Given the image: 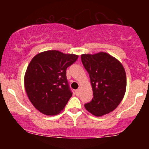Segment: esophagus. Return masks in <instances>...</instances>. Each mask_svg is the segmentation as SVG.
Segmentation results:
<instances>
[{
	"mask_svg": "<svg viewBox=\"0 0 149 149\" xmlns=\"http://www.w3.org/2000/svg\"><path fill=\"white\" fill-rule=\"evenodd\" d=\"M80 89H78V90H76V95H77V96H78V95H80Z\"/></svg>",
	"mask_w": 149,
	"mask_h": 149,
	"instance_id": "1",
	"label": "esophagus"
}]
</instances>
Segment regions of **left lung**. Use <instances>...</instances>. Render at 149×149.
<instances>
[{
    "label": "left lung",
    "mask_w": 149,
    "mask_h": 149,
    "mask_svg": "<svg viewBox=\"0 0 149 149\" xmlns=\"http://www.w3.org/2000/svg\"><path fill=\"white\" fill-rule=\"evenodd\" d=\"M81 61L89 73L93 91V98L85 104V109L95 116L113 111L126 90V73L122 64L104 52L81 54Z\"/></svg>",
    "instance_id": "8db88e82"
}]
</instances>
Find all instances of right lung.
Instances as JSON below:
<instances>
[{"instance_id": "1", "label": "right lung", "mask_w": 149, "mask_h": 149, "mask_svg": "<svg viewBox=\"0 0 149 149\" xmlns=\"http://www.w3.org/2000/svg\"><path fill=\"white\" fill-rule=\"evenodd\" d=\"M74 54L48 50L36 54L24 76L27 96L33 107L47 116L59 113L72 96L66 69L77 60Z\"/></svg>"}]
</instances>
